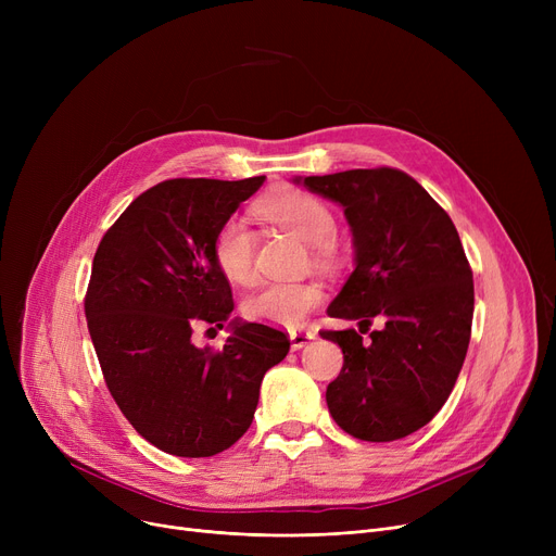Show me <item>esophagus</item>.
I'll return each mask as SVG.
<instances>
[{"label":"esophagus","instance_id":"obj_1","mask_svg":"<svg viewBox=\"0 0 556 556\" xmlns=\"http://www.w3.org/2000/svg\"><path fill=\"white\" fill-rule=\"evenodd\" d=\"M313 340H315L313 331H290V349H293V352H300V349H304Z\"/></svg>","mask_w":556,"mask_h":556}]
</instances>
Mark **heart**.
Segmentation results:
<instances>
[{"label": "heart", "instance_id": "1", "mask_svg": "<svg viewBox=\"0 0 556 556\" xmlns=\"http://www.w3.org/2000/svg\"><path fill=\"white\" fill-rule=\"evenodd\" d=\"M256 214L308 245H315L317 258L333 256L336 216L329 204L304 189L283 187L256 202ZM254 231L243 218H229L220 225L214 239V261L225 279L239 286L254 281ZM325 288L317 281H281L268 283L250 295L243 311L261 325L298 329L304 319L323 304Z\"/></svg>", "mask_w": 556, "mask_h": 556}]
</instances>
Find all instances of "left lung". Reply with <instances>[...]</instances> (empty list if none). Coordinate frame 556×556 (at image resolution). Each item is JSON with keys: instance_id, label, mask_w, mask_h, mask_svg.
I'll use <instances>...</instances> for the list:
<instances>
[{"instance_id": "8db88e82", "label": "left lung", "mask_w": 556, "mask_h": 556, "mask_svg": "<svg viewBox=\"0 0 556 556\" xmlns=\"http://www.w3.org/2000/svg\"><path fill=\"white\" fill-rule=\"evenodd\" d=\"M338 202L352 227L354 273L327 313L383 317L367 342L354 329L319 336L342 349L327 388L336 424L363 442H394L426 426L453 392L473 323V273L459 233L430 193L396 168L293 178Z\"/></svg>"}]
</instances>
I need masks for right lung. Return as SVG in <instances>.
I'll list each match as a JSON object with an SVG mask.
<instances>
[{
	"label": "right lung",
	"instance_id": "right-lung-1",
	"mask_svg": "<svg viewBox=\"0 0 556 556\" xmlns=\"http://www.w3.org/2000/svg\"><path fill=\"white\" fill-rule=\"evenodd\" d=\"M263 182H160L128 204L94 254L85 317L105 386L132 428L168 455L212 457L239 442L263 376L290 349L286 333L231 319V288L212 252L220 225ZM225 321L218 353L190 342L198 324Z\"/></svg>",
	"mask_w": 556,
	"mask_h": 556
}]
</instances>
